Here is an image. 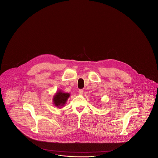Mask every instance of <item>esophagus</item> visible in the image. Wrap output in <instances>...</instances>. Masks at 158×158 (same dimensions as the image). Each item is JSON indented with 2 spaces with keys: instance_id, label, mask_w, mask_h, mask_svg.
I'll list each match as a JSON object with an SVG mask.
<instances>
[{
  "instance_id": "esophagus-1",
  "label": "esophagus",
  "mask_w": 158,
  "mask_h": 158,
  "mask_svg": "<svg viewBox=\"0 0 158 158\" xmlns=\"http://www.w3.org/2000/svg\"><path fill=\"white\" fill-rule=\"evenodd\" d=\"M78 92H79V94L82 95L83 94V89H79Z\"/></svg>"
}]
</instances>
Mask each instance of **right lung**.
Instances as JSON below:
<instances>
[{"instance_id": "obj_1", "label": "right lung", "mask_w": 158, "mask_h": 158, "mask_svg": "<svg viewBox=\"0 0 158 158\" xmlns=\"http://www.w3.org/2000/svg\"><path fill=\"white\" fill-rule=\"evenodd\" d=\"M70 97V94L68 93H63L59 91L53 98V102L54 105L58 108H61L65 104L68 98Z\"/></svg>"}]
</instances>
